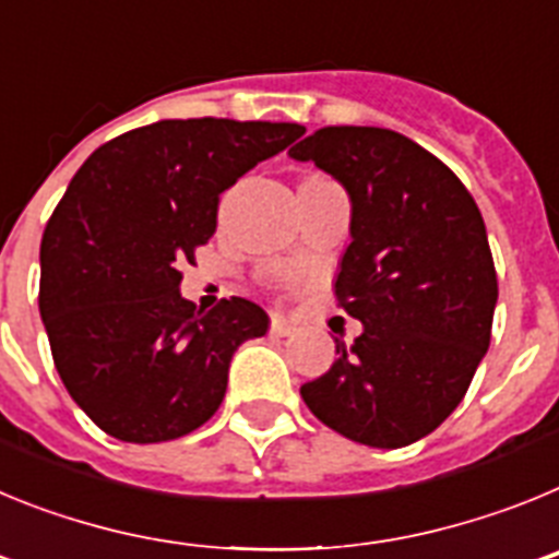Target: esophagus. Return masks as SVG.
I'll return each mask as SVG.
<instances>
[{"label":"esophagus","instance_id":"1","mask_svg":"<svg viewBox=\"0 0 559 559\" xmlns=\"http://www.w3.org/2000/svg\"><path fill=\"white\" fill-rule=\"evenodd\" d=\"M271 335H276V338H285V335H294L296 328L288 322V319H283V316H271Z\"/></svg>","mask_w":559,"mask_h":559}]
</instances>
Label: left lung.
Here are the masks:
<instances>
[{
    "instance_id": "8db88e82",
    "label": "left lung",
    "mask_w": 559,
    "mask_h": 559,
    "mask_svg": "<svg viewBox=\"0 0 559 559\" xmlns=\"http://www.w3.org/2000/svg\"><path fill=\"white\" fill-rule=\"evenodd\" d=\"M288 153L347 187L335 299L364 324L299 392L341 437L412 445L451 417L490 347L498 276L481 212L445 162L389 128L328 126Z\"/></svg>"
}]
</instances>
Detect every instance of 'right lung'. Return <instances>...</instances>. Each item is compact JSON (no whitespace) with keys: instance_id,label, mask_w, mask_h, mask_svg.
Masks as SVG:
<instances>
[{"instance_id":"obj_1","label":"right lung","mask_w":559,"mask_h":559,"mask_svg":"<svg viewBox=\"0 0 559 559\" xmlns=\"http://www.w3.org/2000/svg\"><path fill=\"white\" fill-rule=\"evenodd\" d=\"M302 133L162 120L114 136L69 181L41 237L38 310L63 386L108 437L170 442L218 412L231 355L269 316L243 296L201 313L179 269L215 235L221 192Z\"/></svg>"}]
</instances>
